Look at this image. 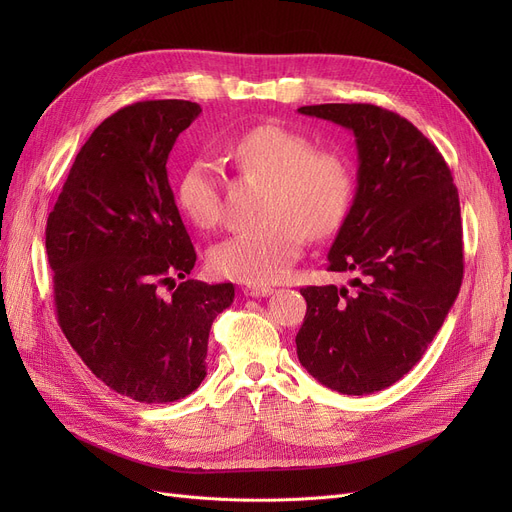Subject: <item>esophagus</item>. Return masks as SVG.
<instances>
[{
    "label": "esophagus",
    "mask_w": 512,
    "mask_h": 512,
    "mask_svg": "<svg viewBox=\"0 0 512 512\" xmlns=\"http://www.w3.org/2000/svg\"><path fill=\"white\" fill-rule=\"evenodd\" d=\"M242 292H245L247 297L259 299V297H267V294H272L274 288L272 286H253V284H249V286L242 288Z\"/></svg>",
    "instance_id": "esophagus-1"
}]
</instances>
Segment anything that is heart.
Listing matches in <instances>:
<instances>
[{
	"label": "heart",
	"mask_w": 512,
	"mask_h": 512,
	"mask_svg": "<svg viewBox=\"0 0 512 512\" xmlns=\"http://www.w3.org/2000/svg\"><path fill=\"white\" fill-rule=\"evenodd\" d=\"M228 153L242 172L270 180L265 222L213 245L209 267L242 284L278 282L301 257L307 234L324 238L342 226L353 201V176L340 157L315 151L307 137L280 124L242 132ZM176 199L197 228H213L222 218L218 166L207 157L193 159L178 178Z\"/></svg>",
	"instance_id": "obj_1"
}]
</instances>
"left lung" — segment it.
Returning <instances> with one entry per match:
<instances>
[{
    "label": "left lung",
    "mask_w": 512,
    "mask_h": 512,
    "mask_svg": "<svg viewBox=\"0 0 512 512\" xmlns=\"http://www.w3.org/2000/svg\"><path fill=\"white\" fill-rule=\"evenodd\" d=\"M299 114L355 134L357 191L328 253L353 288L307 286L301 365L351 396L409 373L442 328L463 282L459 193L440 151L409 120L371 103H321Z\"/></svg>",
    "instance_id": "8db88e82"
}]
</instances>
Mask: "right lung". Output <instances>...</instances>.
<instances>
[{"mask_svg":"<svg viewBox=\"0 0 512 512\" xmlns=\"http://www.w3.org/2000/svg\"><path fill=\"white\" fill-rule=\"evenodd\" d=\"M199 114V103L159 99L105 118L45 228L62 332L105 386L147 405L201 386L211 324L234 301L230 282L186 280L197 253L166 164Z\"/></svg>","mask_w":512,"mask_h":512,"instance_id":"1","label":"right lung"}]
</instances>
